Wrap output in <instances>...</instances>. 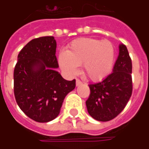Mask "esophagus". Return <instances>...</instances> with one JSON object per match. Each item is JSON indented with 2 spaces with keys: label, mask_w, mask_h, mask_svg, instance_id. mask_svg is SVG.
Returning a JSON list of instances; mask_svg holds the SVG:
<instances>
[{
  "label": "esophagus",
  "mask_w": 149,
  "mask_h": 149,
  "mask_svg": "<svg viewBox=\"0 0 149 149\" xmlns=\"http://www.w3.org/2000/svg\"><path fill=\"white\" fill-rule=\"evenodd\" d=\"M81 84H82V82H81L79 79H77V81H76V85H77V86H79V85H81Z\"/></svg>",
  "instance_id": "34e87169"
}]
</instances>
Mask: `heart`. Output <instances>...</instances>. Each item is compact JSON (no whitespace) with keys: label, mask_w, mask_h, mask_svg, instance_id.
Masks as SVG:
<instances>
[{"label":"heart","mask_w":149,"mask_h":149,"mask_svg":"<svg viewBox=\"0 0 149 149\" xmlns=\"http://www.w3.org/2000/svg\"><path fill=\"white\" fill-rule=\"evenodd\" d=\"M114 48L109 40L79 38L69 45L67 51L59 55V64L68 77L77 74L79 65L93 81L106 77L114 64Z\"/></svg>","instance_id":"1"}]
</instances>
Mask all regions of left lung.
<instances>
[{
  "instance_id": "1",
  "label": "left lung",
  "mask_w": 149,
  "mask_h": 149,
  "mask_svg": "<svg viewBox=\"0 0 149 149\" xmlns=\"http://www.w3.org/2000/svg\"><path fill=\"white\" fill-rule=\"evenodd\" d=\"M86 100L89 115L99 121H109L123 111L132 92V61L127 47L119 45V55L112 72L100 82L89 84Z\"/></svg>"
}]
</instances>
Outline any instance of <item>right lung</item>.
Returning a JSON list of instances; mask_svg holds the SVG:
<instances>
[{
  "label": "right lung",
  "mask_w": 149,
  "mask_h": 149,
  "mask_svg": "<svg viewBox=\"0 0 149 149\" xmlns=\"http://www.w3.org/2000/svg\"><path fill=\"white\" fill-rule=\"evenodd\" d=\"M56 42L53 37L30 40L19 52L15 66L14 95L24 114L46 123L59 115L66 95L76 81H66L56 71Z\"/></svg>",
  "instance_id": "obj_1"
}]
</instances>
